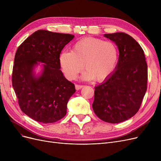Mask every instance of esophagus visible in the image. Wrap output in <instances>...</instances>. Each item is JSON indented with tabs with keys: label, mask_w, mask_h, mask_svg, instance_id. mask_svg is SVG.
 I'll return each instance as SVG.
<instances>
[{
	"label": "esophagus",
	"mask_w": 161,
	"mask_h": 161,
	"mask_svg": "<svg viewBox=\"0 0 161 161\" xmlns=\"http://www.w3.org/2000/svg\"><path fill=\"white\" fill-rule=\"evenodd\" d=\"M82 87H84L83 85H75V88L76 90H80L81 89Z\"/></svg>",
	"instance_id": "obj_1"
}]
</instances>
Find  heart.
Returning <instances> with one entry per match:
<instances>
[{
	"label": "heart",
	"instance_id": "b5f03b06",
	"mask_svg": "<svg viewBox=\"0 0 161 161\" xmlns=\"http://www.w3.org/2000/svg\"><path fill=\"white\" fill-rule=\"evenodd\" d=\"M119 60L115 43L101 39L86 37L77 42L72 52L64 51L59 58L62 70L68 79L73 80L85 67L84 80H105L113 73Z\"/></svg>",
	"mask_w": 161,
	"mask_h": 161
}]
</instances>
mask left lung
I'll use <instances>...</instances> for the list:
<instances>
[{
  "instance_id": "left-lung-1",
  "label": "left lung",
  "mask_w": 161,
  "mask_h": 161,
  "mask_svg": "<svg viewBox=\"0 0 161 161\" xmlns=\"http://www.w3.org/2000/svg\"><path fill=\"white\" fill-rule=\"evenodd\" d=\"M118 47L119 60L113 73L95 87L92 105L96 115L105 122L118 124L133 117L147 89L148 70L144 52L127 33H105Z\"/></svg>"
}]
</instances>
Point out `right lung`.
<instances>
[{"mask_svg":"<svg viewBox=\"0 0 161 161\" xmlns=\"http://www.w3.org/2000/svg\"><path fill=\"white\" fill-rule=\"evenodd\" d=\"M75 36L37 30L18 47L12 83L24 114L39 122L53 123L66 115L67 103L76 92L60 69V54ZM42 63V64H40ZM40 65L41 70H35Z\"/></svg>","mask_w":161,"mask_h":161,"instance_id":"add662e5","label":"right lung"}]
</instances>
